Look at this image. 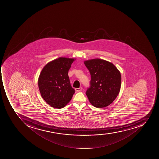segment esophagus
Wrapping results in <instances>:
<instances>
[{
	"instance_id": "esophagus-1",
	"label": "esophagus",
	"mask_w": 159,
	"mask_h": 159,
	"mask_svg": "<svg viewBox=\"0 0 159 159\" xmlns=\"http://www.w3.org/2000/svg\"><path fill=\"white\" fill-rule=\"evenodd\" d=\"M75 90H76V91H77V92H80V91H81L82 90V87H80V88H76Z\"/></svg>"
}]
</instances>
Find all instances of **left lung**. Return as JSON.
I'll list each match as a JSON object with an SVG mask.
<instances>
[{"label":"left lung","instance_id":"left-lung-1","mask_svg":"<svg viewBox=\"0 0 159 159\" xmlns=\"http://www.w3.org/2000/svg\"><path fill=\"white\" fill-rule=\"evenodd\" d=\"M84 64L91 75L90 86L86 92L95 107H107L116 99L120 89V73L114 65L104 60L86 61Z\"/></svg>","mask_w":159,"mask_h":159}]
</instances>
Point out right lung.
Masks as SVG:
<instances>
[{"instance_id": "1", "label": "right lung", "mask_w": 159, "mask_h": 159, "mask_svg": "<svg viewBox=\"0 0 159 159\" xmlns=\"http://www.w3.org/2000/svg\"><path fill=\"white\" fill-rule=\"evenodd\" d=\"M74 60L61 57L48 63L41 71L38 80L39 91L52 107L60 109L65 107L75 93L68 76Z\"/></svg>"}]
</instances>
